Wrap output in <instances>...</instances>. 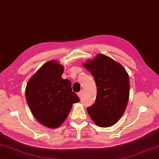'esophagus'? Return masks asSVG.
<instances>
[{"label": "esophagus", "instance_id": "esophagus-1", "mask_svg": "<svg viewBox=\"0 0 159 159\" xmlns=\"http://www.w3.org/2000/svg\"><path fill=\"white\" fill-rule=\"evenodd\" d=\"M78 96L80 98H81L82 96H83V91H80L79 93H78Z\"/></svg>", "mask_w": 159, "mask_h": 159}]
</instances>
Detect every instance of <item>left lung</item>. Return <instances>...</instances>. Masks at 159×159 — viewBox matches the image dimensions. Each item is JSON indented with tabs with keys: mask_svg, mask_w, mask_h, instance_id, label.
I'll return each instance as SVG.
<instances>
[{
	"mask_svg": "<svg viewBox=\"0 0 159 159\" xmlns=\"http://www.w3.org/2000/svg\"><path fill=\"white\" fill-rule=\"evenodd\" d=\"M83 66L92 74L97 87L95 103L87 107V112L97 126H113L127 107L130 92L128 73L121 64L102 54Z\"/></svg>",
	"mask_w": 159,
	"mask_h": 159,
	"instance_id": "8db88e82",
	"label": "left lung"
}]
</instances>
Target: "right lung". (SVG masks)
<instances>
[{
	"instance_id": "1",
	"label": "right lung",
	"mask_w": 159,
	"mask_h": 159,
	"mask_svg": "<svg viewBox=\"0 0 159 159\" xmlns=\"http://www.w3.org/2000/svg\"><path fill=\"white\" fill-rule=\"evenodd\" d=\"M63 66L50 61L40 67L26 85L25 96L33 116L48 128L59 126L72 104L79 102L68 79L61 78Z\"/></svg>"
}]
</instances>
